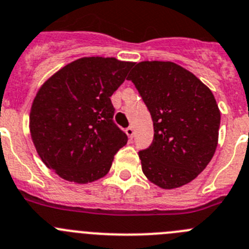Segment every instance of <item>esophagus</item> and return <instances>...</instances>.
I'll return each instance as SVG.
<instances>
[{"label": "esophagus", "instance_id": "esophagus-1", "mask_svg": "<svg viewBox=\"0 0 249 249\" xmlns=\"http://www.w3.org/2000/svg\"><path fill=\"white\" fill-rule=\"evenodd\" d=\"M125 132H126V135H127V138H129V139L134 138V134H135V131H134V127H132V126L126 127Z\"/></svg>", "mask_w": 249, "mask_h": 249}]
</instances>
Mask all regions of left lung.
Listing matches in <instances>:
<instances>
[{
    "label": "left lung",
    "mask_w": 249,
    "mask_h": 249,
    "mask_svg": "<svg viewBox=\"0 0 249 249\" xmlns=\"http://www.w3.org/2000/svg\"><path fill=\"white\" fill-rule=\"evenodd\" d=\"M127 80L138 88L153 122V141L139 152L142 172L162 189L188 184L217 147L220 109L194 73L171 61H141Z\"/></svg>",
    "instance_id": "left-lung-1"
}]
</instances>
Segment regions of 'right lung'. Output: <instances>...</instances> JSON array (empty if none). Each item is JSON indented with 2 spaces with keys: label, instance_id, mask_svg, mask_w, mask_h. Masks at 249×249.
<instances>
[{
  "label": "right lung",
  "instance_id": "right-lung-1",
  "mask_svg": "<svg viewBox=\"0 0 249 249\" xmlns=\"http://www.w3.org/2000/svg\"><path fill=\"white\" fill-rule=\"evenodd\" d=\"M135 62L81 57L41 85L29 114L39 157L62 179L87 184L103 178L127 136L114 124L110 97Z\"/></svg>",
  "mask_w": 249,
  "mask_h": 249
}]
</instances>
